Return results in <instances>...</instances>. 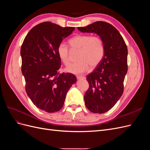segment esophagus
I'll return each mask as SVG.
<instances>
[{"mask_svg":"<svg viewBox=\"0 0 150 150\" xmlns=\"http://www.w3.org/2000/svg\"><path fill=\"white\" fill-rule=\"evenodd\" d=\"M86 78L84 76H77V79H84Z\"/></svg>","mask_w":150,"mask_h":150,"instance_id":"obj_1","label":"esophagus"}]
</instances>
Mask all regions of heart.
I'll return each instance as SVG.
<instances>
[{
  "label": "heart",
  "mask_w": 150,
  "mask_h": 150,
  "mask_svg": "<svg viewBox=\"0 0 150 150\" xmlns=\"http://www.w3.org/2000/svg\"><path fill=\"white\" fill-rule=\"evenodd\" d=\"M69 43L72 49H79L76 62L70 64L66 71L70 73L79 74L87 71L89 66L94 67L102 61L105 49L103 40L98 36H91L86 34H79L74 36ZM59 58L67 65L69 62V49L64 42H61L57 48Z\"/></svg>",
  "instance_id": "1"
}]
</instances>
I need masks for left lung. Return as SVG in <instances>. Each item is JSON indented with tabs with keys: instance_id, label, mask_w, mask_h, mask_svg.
Masks as SVG:
<instances>
[{
	"instance_id": "1",
	"label": "left lung",
	"mask_w": 150,
	"mask_h": 150,
	"mask_svg": "<svg viewBox=\"0 0 150 150\" xmlns=\"http://www.w3.org/2000/svg\"><path fill=\"white\" fill-rule=\"evenodd\" d=\"M78 29L82 33L98 34L104 42V57L86 78L89 88L84 97L90 111L101 114L111 110L123 93L128 49L119 31L108 22L97 21Z\"/></svg>"
}]
</instances>
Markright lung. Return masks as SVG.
<instances>
[{
  "label": "right lung",
  "mask_w": 150,
  "mask_h": 150,
  "mask_svg": "<svg viewBox=\"0 0 150 150\" xmlns=\"http://www.w3.org/2000/svg\"><path fill=\"white\" fill-rule=\"evenodd\" d=\"M74 29L42 22L29 32L22 43L21 70L26 93L34 105L42 111H59L68 90L77 81L74 74L59 73L61 63L57 53L58 45Z\"/></svg>",
  "instance_id": "right-lung-1"
}]
</instances>
